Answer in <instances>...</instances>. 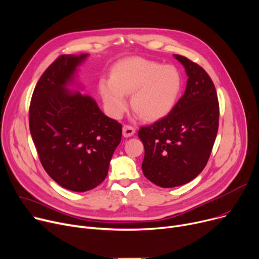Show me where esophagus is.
Masks as SVG:
<instances>
[{"mask_svg": "<svg viewBox=\"0 0 259 259\" xmlns=\"http://www.w3.org/2000/svg\"><path fill=\"white\" fill-rule=\"evenodd\" d=\"M135 133H136V130L133 126H131V125H123L122 134H123V137H125V138H128V137L134 136Z\"/></svg>", "mask_w": 259, "mask_h": 259, "instance_id": "34e87169", "label": "esophagus"}]
</instances>
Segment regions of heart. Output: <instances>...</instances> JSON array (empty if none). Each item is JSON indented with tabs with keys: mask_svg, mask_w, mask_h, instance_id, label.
Segmentation results:
<instances>
[{
	"mask_svg": "<svg viewBox=\"0 0 259 259\" xmlns=\"http://www.w3.org/2000/svg\"><path fill=\"white\" fill-rule=\"evenodd\" d=\"M181 76L171 66L143 57L121 60L113 69L111 79H102L99 91L105 109L113 118H120L131 106L144 120L157 121L168 115L181 92Z\"/></svg>",
	"mask_w": 259,
	"mask_h": 259,
	"instance_id": "obj_1",
	"label": "heart"
}]
</instances>
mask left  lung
Returning <instances> with one entry per match:
<instances>
[{
    "label": "left lung",
    "mask_w": 259,
    "mask_h": 259,
    "mask_svg": "<svg viewBox=\"0 0 259 259\" xmlns=\"http://www.w3.org/2000/svg\"><path fill=\"white\" fill-rule=\"evenodd\" d=\"M174 56L188 76L185 93L165 118L138 132L145 151L142 171L163 188L184 185L202 172L220 117L217 91L206 71L184 56Z\"/></svg>",
    "instance_id": "1"
}]
</instances>
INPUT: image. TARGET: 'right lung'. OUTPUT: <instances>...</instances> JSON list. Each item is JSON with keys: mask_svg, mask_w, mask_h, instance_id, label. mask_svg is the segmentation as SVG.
I'll return each mask as SVG.
<instances>
[{"mask_svg": "<svg viewBox=\"0 0 259 259\" xmlns=\"http://www.w3.org/2000/svg\"><path fill=\"white\" fill-rule=\"evenodd\" d=\"M89 54L60 55L39 78L29 109V126L40 163L58 185L83 192L108 176L122 125L79 91L78 67Z\"/></svg>", "mask_w": 259, "mask_h": 259, "instance_id": "obj_1", "label": "right lung"}]
</instances>
